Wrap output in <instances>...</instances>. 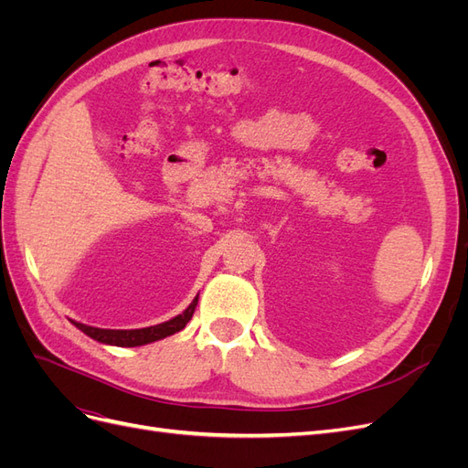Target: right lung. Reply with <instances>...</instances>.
Instances as JSON below:
<instances>
[{
    "label": "right lung",
    "mask_w": 468,
    "mask_h": 468,
    "mask_svg": "<svg viewBox=\"0 0 468 468\" xmlns=\"http://www.w3.org/2000/svg\"><path fill=\"white\" fill-rule=\"evenodd\" d=\"M197 301L199 296H195L193 303L183 310L181 314H177L176 318L150 325V328H140V330H103V328H93V325H86L81 322H74L78 330H81L86 335L93 337L95 342H101L107 346H119V347H136V346H146L152 342H158V339H164L172 334H177L179 330H183L187 325V322L191 320Z\"/></svg>",
    "instance_id": "1"
}]
</instances>
